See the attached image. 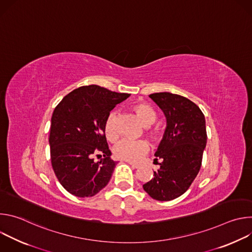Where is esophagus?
Masks as SVG:
<instances>
[{"instance_id": "1", "label": "esophagus", "mask_w": 252, "mask_h": 252, "mask_svg": "<svg viewBox=\"0 0 252 252\" xmlns=\"http://www.w3.org/2000/svg\"><path fill=\"white\" fill-rule=\"evenodd\" d=\"M132 168H139L140 167V164H137V163H133V162H128Z\"/></svg>"}]
</instances>
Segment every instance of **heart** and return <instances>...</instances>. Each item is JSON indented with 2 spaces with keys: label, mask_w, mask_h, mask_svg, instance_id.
Segmentation results:
<instances>
[{
  "label": "heart",
  "mask_w": 252,
  "mask_h": 252,
  "mask_svg": "<svg viewBox=\"0 0 252 252\" xmlns=\"http://www.w3.org/2000/svg\"><path fill=\"white\" fill-rule=\"evenodd\" d=\"M132 111L135 114L139 123L145 126H149L153 125L157 120L156 111L150 104L146 102H139L134 104L132 106ZM103 132L107 140L114 142L118 139L119 135L114 126L113 114H111L109 117H107L104 123ZM151 135L155 139H158L160 136L159 133L157 131L151 132ZM149 151H150V145L147 140L123 139L117 143L114 153L116 158H118L119 159L135 162V161H138Z\"/></svg>",
  "instance_id": "b5f03b06"
}]
</instances>
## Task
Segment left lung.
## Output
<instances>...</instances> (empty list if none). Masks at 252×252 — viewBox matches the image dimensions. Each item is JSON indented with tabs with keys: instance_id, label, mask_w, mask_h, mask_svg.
<instances>
[{
	"instance_id": "obj_1",
	"label": "left lung",
	"mask_w": 252,
	"mask_h": 252,
	"mask_svg": "<svg viewBox=\"0 0 252 252\" xmlns=\"http://www.w3.org/2000/svg\"><path fill=\"white\" fill-rule=\"evenodd\" d=\"M150 97L162 111L166 126L155 154L160 168L143 185L151 197L172 200L184 194L196 177L206 147L205 119L189 98L171 93H156Z\"/></svg>"
}]
</instances>
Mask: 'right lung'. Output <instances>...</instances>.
Segmentation results:
<instances>
[{
  "mask_svg": "<svg viewBox=\"0 0 252 252\" xmlns=\"http://www.w3.org/2000/svg\"><path fill=\"white\" fill-rule=\"evenodd\" d=\"M129 95L96 85L84 86L56 106L49 137L51 160L59 182L69 193L94 196L109 184L117 161L111 159L103 126L111 111ZM94 155L104 158L95 163Z\"/></svg>",
  "mask_w": 252,
  "mask_h": 252,
  "instance_id": "add662e5",
  "label": "right lung"
}]
</instances>
